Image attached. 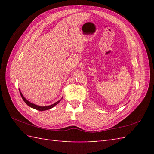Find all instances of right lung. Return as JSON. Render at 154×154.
<instances>
[{"label": "right lung", "instance_id": "right-lung-1", "mask_svg": "<svg viewBox=\"0 0 154 154\" xmlns=\"http://www.w3.org/2000/svg\"><path fill=\"white\" fill-rule=\"evenodd\" d=\"M20 95H21V97H22V98L23 100L24 101L25 103L27 105H28L29 106L31 107V108H33V109H35V110H40V111H44V110H46L50 109H51V108L54 107L55 105H57V104L59 103V102H60V100H59V101H57V102H56L55 103H54V104H51V105H50V106H38V105H36V104H32V103L29 102V101L27 100L24 97V96L22 95V94L21 93L20 91Z\"/></svg>", "mask_w": 154, "mask_h": 154}]
</instances>
